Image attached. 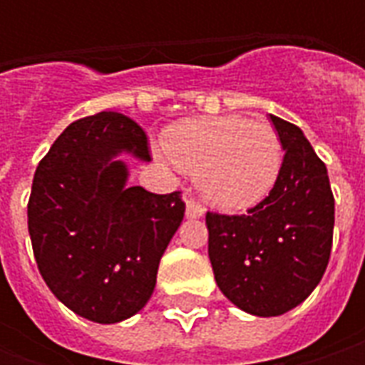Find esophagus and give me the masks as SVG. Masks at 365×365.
Masks as SVG:
<instances>
[{"label": "esophagus", "instance_id": "1", "mask_svg": "<svg viewBox=\"0 0 365 365\" xmlns=\"http://www.w3.org/2000/svg\"><path fill=\"white\" fill-rule=\"evenodd\" d=\"M205 215V207L197 199L189 197L187 199V217H203Z\"/></svg>", "mask_w": 365, "mask_h": 365}]
</instances>
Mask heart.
Returning a JSON list of instances; mask_svg holds the SVG:
<instances>
[{"instance_id":"1","label":"heart","mask_w":365,"mask_h":365,"mask_svg":"<svg viewBox=\"0 0 365 365\" xmlns=\"http://www.w3.org/2000/svg\"><path fill=\"white\" fill-rule=\"evenodd\" d=\"M166 152L180 168L197 175L205 199L223 209L259 203L282 166L276 132L242 115L178 121L166 132Z\"/></svg>"}]
</instances>
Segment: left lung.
<instances>
[{
    "label": "left lung",
    "mask_w": 365,
    "mask_h": 365,
    "mask_svg": "<svg viewBox=\"0 0 365 365\" xmlns=\"http://www.w3.org/2000/svg\"><path fill=\"white\" fill-rule=\"evenodd\" d=\"M284 148L276 185L245 215L207 211L209 259L219 290L250 315L301 304L329 264L335 199L327 166L301 128L270 115Z\"/></svg>",
    "instance_id": "left-lung-1"
}]
</instances>
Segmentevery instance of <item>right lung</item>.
<instances>
[{
    "instance_id": "obj_1",
    "label": "right lung",
    "mask_w": 365,
    "mask_h": 365,
    "mask_svg": "<svg viewBox=\"0 0 365 365\" xmlns=\"http://www.w3.org/2000/svg\"><path fill=\"white\" fill-rule=\"evenodd\" d=\"M120 152L150 160L146 132L118 111L73 121L40 160L28 201L36 264L52 294L95 323L144 309L185 217L180 190L125 187Z\"/></svg>"
}]
</instances>
